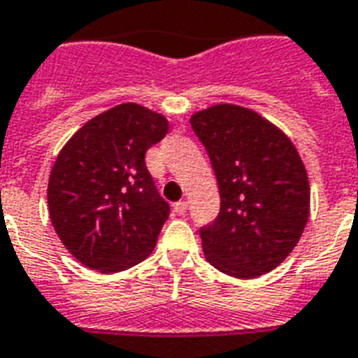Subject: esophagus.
<instances>
[{
	"instance_id": "esophagus-1",
	"label": "esophagus",
	"mask_w": 358,
	"mask_h": 358,
	"mask_svg": "<svg viewBox=\"0 0 358 358\" xmlns=\"http://www.w3.org/2000/svg\"><path fill=\"white\" fill-rule=\"evenodd\" d=\"M174 211H176L178 215H184L185 211H187V202H185V200L176 202V204H174Z\"/></svg>"
}]
</instances>
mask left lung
I'll return each mask as SVG.
<instances>
[{"mask_svg": "<svg viewBox=\"0 0 358 358\" xmlns=\"http://www.w3.org/2000/svg\"><path fill=\"white\" fill-rule=\"evenodd\" d=\"M208 150L220 211L199 229L206 259L222 274L252 280L298 245L309 219V180L300 154L254 110L217 104L191 117Z\"/></svg>", "mask_w": 358, "mask_h": 358, "instance_id": "1", "label": "left lung"}]
</instances>
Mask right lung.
Returning a JSON list of instances; mask_svg holds the SVG:
<instances>
[{"mask_svg":"<svg viewBox=\"0 0 358 358\" xmlns=\"http://www.w3.org/2000/svg\"><path fill=\"white\" fill-rule=\"evenodd\" d=\"M167 130L164 115L124 103L90 119L60 150L49 176V215L84 266L121 272L154 250L171 208L154 185L145 152Z\"/></svg>","mask_w":358,"mask_h":358,"instance_id":"add662e5","label":"right lung"}]
</instances>
